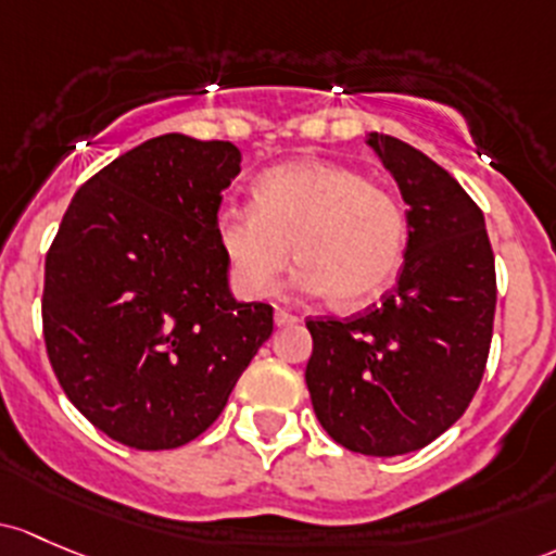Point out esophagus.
I'll use <instances>...</instances> for the list:
<instances>
[{
  "label": "esophagus",
  "mask_w": 556,
  "mask_h": 556,
  "mask_svg": "<svg viewBox=\"0 0 556 556\" xmlns=\"http://www.w3.org/2000/svg\"><path fill=\"white\" fill-rule=\"evenodd\" d=\"M274 323H277V327H288V325H298V323H301V317H295V314L282 312V308H277V312H274Z\"/></svg>",
  "instance_id": "1"
}]
</instances>
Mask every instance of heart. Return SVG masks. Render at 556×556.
I'll list each match as a JSON object with an SVG mask.
<instances>
[{"instance_id": "obj_1", "label": "heart", "mask_w": 556, "mask_h": 556, "mask_svg": "<svg viewBox=\"0 0 556 556\" xmlns=\"http://www.w3.org/2000/svg\"><path fill=\"white\" fill-rule=\"evenodd\" d=\"M215 237L231 277L250 295L271 293L295 250L306 293L359 308L400 268L407 220L389 186L338 162L298 160L255 180L253 207L220 210Z\"/></svg>"}]
</instances>
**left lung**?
<instances>
[{"instance_id": "obj_1", "label": "left lung", "mask_w": 556, "mask_h": 556, "mask_svg": "<svg viewBox=\"0 0 556 556\" xmlns=\"http://www.w3.org/2000/svg\"><path fill=\"white\" fill-rule=\"evenodd\" d=\"M367 143L410 204L405 263L381 306L308 319L306 386L338 445L389 458L434 442L475 400L498 288L484 215L458 180L405 140Z\"/></svg>"}]
</instances>
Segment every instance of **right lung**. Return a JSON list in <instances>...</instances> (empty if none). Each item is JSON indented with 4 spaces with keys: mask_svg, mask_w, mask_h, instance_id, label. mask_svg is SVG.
<instances>
[{
    "mask_svg": "<svg viewBox=\"0 0 556 556\" xmlns=\"http://www.w3.org/2000/svg\"><path fill=\"white\" fill-rule=\"evenodd\" d=\"M239 162L229 140H146L79 186L47 250L52 372L119 445L197 440L271 336L268 303L231 298L215 237Z\"/></svg>",
    "mask_w": 556,
    "mask_h": 556,
    "instance_id": "right-lung-1",
    "label": "right lung"
}]
</instances>
